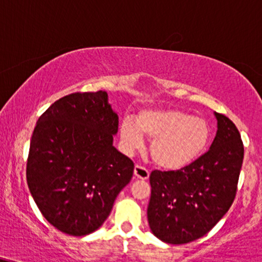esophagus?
Segmentation results:
<instances>
[{"mask_svg":"<svg viewBox=\"0 0 262 262\" xmlns=\"http://www.w3.org/2000/svg\"><path fill=\"white\" fill-rule=\"evenodd\" d=\"M149 171H147L146 168H145L144 166H141V165H137L134 167V176L137 178H139V179H147L149 178Z\"/></svg>","mask_w":262,"mask_h":262,"instance_id":"34e87169","label":"esophagus"}]
</instances>
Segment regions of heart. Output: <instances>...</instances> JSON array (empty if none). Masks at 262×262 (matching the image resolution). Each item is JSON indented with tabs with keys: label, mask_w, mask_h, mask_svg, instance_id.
<instances>
[{
	"label": "heart",
	"mask_w": 262,
	"mask_h": 262,
	"mask_svg": "<svg viewBox=\"0 0 262 262\" xmlns=\"http://www.w3.org/2000/svg\"><path fill=\"white\" fill-rule=\"evenodd\" d=\"M143 135L152 139L151 157L166 169H178L196 160L210 141L211 129L204 118L178 110L140 113L137 124L124 121L121 127L123 145L128 151L143 146Z\"/></svg>",
	"instance_id": "b5f03b06"
}]
</instances>
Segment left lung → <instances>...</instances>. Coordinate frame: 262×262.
Listing matches in <instances>:
<instances>
[{"label":"left lung","mask_w":262,"mask_h":262,"mask_svg":"<svg viewBox=\"0 0 262 262\" xmlns=\"http://www.w3.org/2000/svg\"><path fill=\"white\" fill-rule=\"evenodd\" d=\"M217 133L210 150L178 171H152L147 220L157 238L185 244L209 233L237 194L244 157L239 130L215 112Z\"/></svg>","instance_id":"left-lung-1"}]
</instances>
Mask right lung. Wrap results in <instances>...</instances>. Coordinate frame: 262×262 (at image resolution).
<instances>
[{
	"label": "right lung",
	"mask_w": 262,
	"mask_h": 262,
	"mask_svg": "<svg viewBox=\"0 0 262 262\" xmlns=\"http://www.w3.org/2000/svg\"><path fill=\"white\" fill-rule=\"evenodd\" d=\"M118 116L106 91L74 93L40 116L27 182L42 216L69 235L96 231L130 182L134 163L113 146Z\"/></svg>",
	"instance_id": "obj_1"
}]
</instances>
